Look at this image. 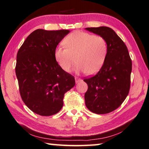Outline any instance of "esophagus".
Listing matches in <instances>:
<instances>
[{
	"label": "esophagus",
	"mask_w": 149,
	"mask_h": 149,
	"mask_svg": "<svg viewBox=\"0 0 149 149\" xmlns=\"http://www.w3.org/2000/svg\"><path fill=\"white\" fill-rule=\"evenodd\" d=\"M80 81H81V79L78 78H75V82H76V83H78Z\"/></svg>",
	"instance_id": "obj_1"
}]
</instances>
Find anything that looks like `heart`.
Instances as JSON below:
<instances>
[{
	"label": "heart",
	"mask_w": 149,
	"mask_h": 149,
	"mask_svg": "<svg viewBox=\"0 0 149 149\" xmlns=\"http://www.w3.org/2000/svg\"><path fill=\"white\" fill-rule=\"evenodd\" d=\"M64 47L55 49L54 57L60 67L69 72L72 66L77 73L94 74L102 67L107 52V42L100 36L82 31L69 34L62 42Z\"/></svg>",
	"instance_id": "b5f03b06"
}]
</instances>
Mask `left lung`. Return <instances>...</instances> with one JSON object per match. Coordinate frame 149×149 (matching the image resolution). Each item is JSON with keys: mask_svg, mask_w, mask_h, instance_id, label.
Segmentation results:
<instances>
[{"mask_svg": "<svg viewBox=\"0 0 149 149\" xmlns=\"http://www.w3.org/2000/svg\"><path fill=\"white\" fill-rule=\"evenodd\" d=\"M85 29L104 38L107 45L102 67L95 76L83 80L88 85L85 105L93 113H108L119 107L128 95L132 61L126 46L111 28L102 26Z\"/></svg>", "mask_w": 149, "mask_h": 149, "instance_id": "8db88e82", "label": "left lung"}]
</instances>
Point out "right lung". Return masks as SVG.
<instances>
[{
  "mask_svg": "<svg viewBox=\"0 0 149 149\" xmlns=\"http://www.w3.org/2000/svg\"><path fill=\"white\" fill-rule=\"evenodd\" d=\"M69 30L32 32L19 48L15 72L21 98L28 108L42 116L54 115L63 106L74 77L60 67L54 57L58 44Z\"/></svg>",
  "mask_w": 149,
  "mask_h": 149,
  "instance_id": "obj_1",
  "label": "right lung"
}]
</instances>
